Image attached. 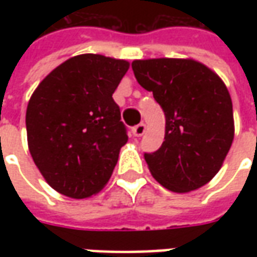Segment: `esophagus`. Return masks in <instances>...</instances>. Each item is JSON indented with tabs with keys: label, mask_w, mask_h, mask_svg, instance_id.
I'll return each mask as SVG.
<instances>
[{
	"label": "esophagus",
	"mask_w": 257,
	"mask_h": 257,
	"mask_svg": "<svg viewBox=\"0 0 257 257\" xmlns=\"http://www.w3.org/2000/svg\"><path fill=\"white\" fill-rule=\"evenodd\" d=\"M146 132V125L143 122L138 123V125H135L134 128H132V134L135 136H142V135Z\"/></svg>",
	"instance_id": "1"
}]
</instances>
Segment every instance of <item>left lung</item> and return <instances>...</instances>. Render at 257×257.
I'll use <instances>...</instances> for the list:
<instances>
[{
  "mask_svg": "<svg viewBox=\"0 0 257 257\" xmlns=\"http://www.w3.org/2000/svg\"><path fill=\"white\" fill-rule=\"evenodd\" d=\"M135 77L165 112V138L145 153L151 175L175 193L197 190L219 172L234 139L232 103L224 82L191 59L132 63Z\"/></svg>",
  "mask_w": 257,
  "mask_h": 257,
  "instance_id": "8db88e82",
  "label": "left lung"
}]
</instances>
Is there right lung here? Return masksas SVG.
<instances>
[{
    "instance_id": "right-lung-1",
    "label": "right lung",
    "mask_w": 257,
    "mask_h": 257,
    "mask_svg": "<svg viewBox=\"0 0 257 257\" xmlns=\"http://www.w3.org/2000/svg\"><path fill=\"white\" fill-rule=\"evenodd\" d=\"M125 60L101 55L68 59L42 79L26 111L29 150L48 184L70 198L99 193L126 142L112 93Z\"/></svg>"
}]
</instances>
